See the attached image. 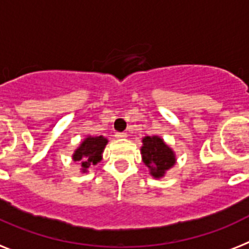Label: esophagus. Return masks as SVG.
Masks as SVG:
<instances>
[{
    "label": "esophagus",
    "instance_id": "1",
    "mask_svg": "<svg viewBox=\"0 0 249 249\" xmlns=\"http://www.w3.org/2000/svg\"><path fill=\"white\" fill-rule=\"evenodd\" d=\"M116 137L118 140H123V139H126L127 137V135L124 132H117L116 133Z\"/></svg>",
    "mask_w": 249,
    "mask_h": 249
}]
</instances>
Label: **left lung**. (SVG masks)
I'll return each mask as SVG.
<instances>
[{"label":"left lung","mask_w":249,"mask_h":249,"mask_svg":"<svg viewBox=\"0 0 249 249\" xmlns=\"http://www.w3.org/2000/svg\"><path fill=\"white\" fill-rule=\"evenodd\" d=\"M140 147L143 164L149 168L150 176L155 179L165 177V173L177 163L174 150L158 135L142 137Z\"/></svg>","instance_id":"8db88e82"}]
</instances>
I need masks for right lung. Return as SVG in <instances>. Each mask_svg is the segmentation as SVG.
Instances as JSON below:
<instances>
[{"label":"right lung","instance_id":"1","mask_svg":"<svg viewBox=\"0 0 249 249\" xmlns=\"http://www.w3.org/2000/svg\"><path fill=\"white\" fill-rule=\"evenodd\" d=\"M108 139L104 136H88L73 150L72 160L80 161L81 173H88L91 165H96L103 159V151L106 149Z\"/></svg>","mask_w":249,"mask_h":249}]
</instances>
